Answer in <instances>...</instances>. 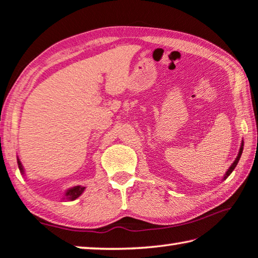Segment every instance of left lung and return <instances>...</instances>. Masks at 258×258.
Returning <instances> with one entry per match:
<instances>
[{
	"label": "left lung",
	"instance_id": "left-lung-1",
	"mask_svg": "<svg viewBox=\"0 0 258 258\" xmlns=\"http://www.w3.org/2000/svg\"><path fill=\"white\" fill-rule=\"evenodd\" d=\"M242 150H243V140H242V142H241V146H240V149H239V154H238V156H236V158H235V161L232 163V165L228 167V170L226 171V173L224 174V178L223 179H226L228 175H230L231 173H232V171L235 169V166H236V164H238L239 163V159H240V157H241V155H242Z\"/></svg>",
	"mask_w": 258,
	"mask_h": 258
}]
</instances>
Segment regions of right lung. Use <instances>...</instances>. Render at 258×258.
Returning <instances> with one entry per match:
<instances>
[{"mask_svg":"<svg viewBox=\"0 0 258 258\" xmlns=\"http://www.w3.org/2000/svg\"><path fill=\"white\" fill-rule=\"evenodd\" d=\"M17 163H18V167H19L20 172H22V174H25V171H24V166H23L22 162H20L19 158H17ZM85 188L86 187H84V186H75V187L69 188V189L65 191L64 198H62V199H67L68 201H73V200L78 199L81 194L84 193Z\"/></svg>","mask_w":258,"mask_h":258,"instance_id":"right-lung-1","label":"right lung"}]
</instances>
